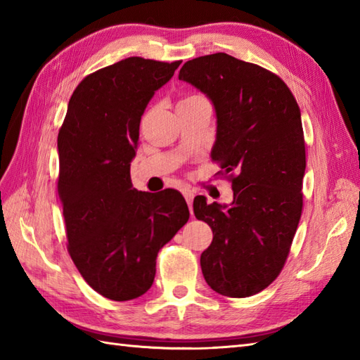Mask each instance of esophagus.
Instances as JSON below:
<instances>
[{"label": "esophagus", "instance_id": "1", "mask_svg": "<svg viewBox=\"0 0 360 360\" xmlns=\"http://www.w3.org/2000/svg\"><path fill=\"white\" fill-rule=\"evenodd\" d=\"M182 195H184L186 201L188 204V209H190V212H192V202H193V198H195V190L186 187V188H182Z\"/></svg>", "mask_w": 360, "mask_h": 360}]
</instances>
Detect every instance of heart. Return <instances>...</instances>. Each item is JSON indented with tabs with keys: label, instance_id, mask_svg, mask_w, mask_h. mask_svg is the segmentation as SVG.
<instances>
[{
	"label": "heart",
	"instance_id": "obj_1",
	"mask_svg": "<svg viewBox=\"0 0 360 360\" xmlns=\"http://www.w3.org/2000/svg\"><path fill=\"white\" fill-rule=\"evenodd\" d=\"M193 97H198V96H188V97H186V98H182L181 102H184V101H188V98H193Z\"/></svg>",
	"mask_w": 360,
	"mask_h": 360
}]
</instances>
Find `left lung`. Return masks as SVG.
I'll return each instance as SVG.
<instances>
[{
    "label": "left lung",
    "instance_id": "left-lung-1",
    "mask_svg": "<svg viewBox=\"0 0 360 360\" xmlns=\"http://www.w3.org/2000/svg\"><path fill=\"white\" fill-rule=\"evenodd\" d=\"M179 80L217 112L212 159L232 181L233 201L193 212L213 232L201 254L207 285L226 297L258 294L278 277L302 217L307 155L295 97L278 75L224 52L188 60Z\"/></svg>",
    "mask_w": 360,
    "mask_h": 360
}]
</instances>
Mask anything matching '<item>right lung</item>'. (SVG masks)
<instances>
[{
	"label": "right lung",
	"instance_id": "add662e5",
	"mask_svg": "<svg viewBox=\"0 0 360 360\" xmlns=\"http://www.w3.org/2000/svg\"><path fill=\"white\" fill-rule=\"evenodd\" d=\"M179 65L128 57L86 75L58 131L68 252L88 285L114 302L147 292L158 252L190 217L178 190L139 192L129 176L142 114Z\"/></svg>",
	"mask_w": 360,
	"mask_h": 360
}]
</instances>
